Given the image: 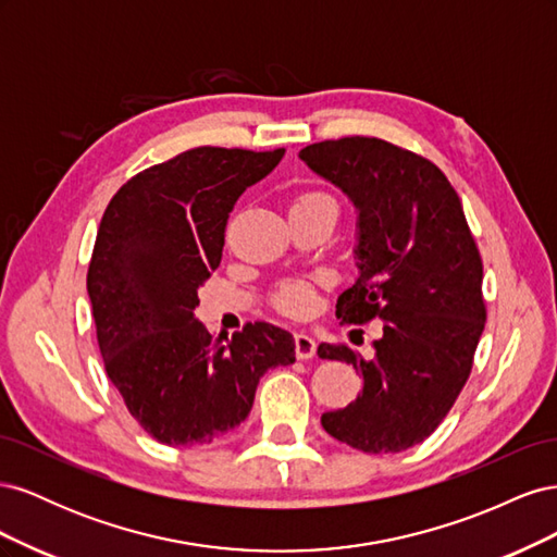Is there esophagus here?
<instances>
[{"label":"esophagus","mask_w":557,"mask_h":557,"mask_svg":"<svg viewBox=\"0 0 557 557\" xmlns=\"http://www.w3.org/2000/svg\"><path fill=\"white\" fill-rule=\"evenodd\" d=\"M295 352L299 360H309L315 356V342L307 332H297L295 334Z\"/></svg>","instance_id":"1"}]
</instances>
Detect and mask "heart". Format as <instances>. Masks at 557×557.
<instances>
[{"instance_id": "b5f03b06", "label": "heart", "mask_w": 557, "mask_h": 557, "mask_svg": "<svg viewBox=\"0 0 557 557\" xmlns=\"http://www.w3.org/2000/svg\"><path fill=\"white\" fill-rule=\"evenodd\" d=\"M309 201H332V199L323 193H305L297 197L295 205H309ZM276 307L288 315H305L313 307L311 283H307V281L283 283L276 293Z\"/></svg>"}]
</instances>
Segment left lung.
<instances>
[{
	"instance_id": "1",
	"label": "left lung",
	"mask_w": 557,
	"mask_h": 557,
	"mask_svg": "<svg viewBox=\"0 0 557 557\" xmlns=\"http://www.w3.org/2000/svg\"><path fill=\"white\" fill-rule=\"evenodd\" d=\"M299 158L358 211V278L336 299V318L383 325L369 360L344 344L318 346L362 376L358 399L320 423L362 453L407 450L450 411L485 327L483 262L462 201L440 166L376 137L311 144Z\"/></svg>"
}]
</instances>
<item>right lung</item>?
<instances>
[{
	"instance_id": "obj_1",
	"label": "right lung",
	"mask_w": 557,
	"mask_h": 557,
	"mask_svg": "<svg viewBox=\"0 0 557 557\" xmlns=\"http://www.w3.org/2000/svg\"><path fill=\"white\" fill-rule=\"evenodd\" d=\"M283 153L185 150L132 176L99 223L88 267L97 344L127 411L160 444L223 440L248 418L267 369L295 362L290 332L248 323L223 344L193 313L221 264L230 211Z\"/></svg>"
}]
</instances>
